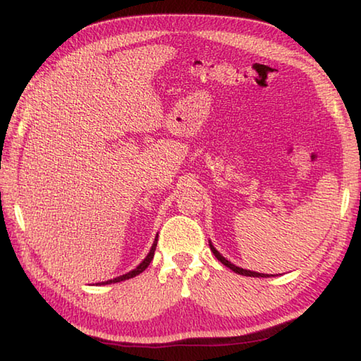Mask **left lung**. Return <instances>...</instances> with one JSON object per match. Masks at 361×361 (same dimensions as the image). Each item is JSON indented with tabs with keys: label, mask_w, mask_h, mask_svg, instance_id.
<instances>
[{
	"label": "left lung",
	"mask_w": 361,
	"mask_h": 361,
	"mask_svg": "<svg viewBox=\"0 0 361 361\" xmlns=\"http://www.w3.org/2000/svg\"><path fill=\"white\" fill-rule=\"evenodd\" d=\"M210 243V250L213 252V255L216 256V259L218 261H221L223 264L226 266V267H229L231 271H234L235 274H240V276H247V277H271L269 276V274H259V272H253V271H247V269H242V267H239V266H235V264H232L231 261H228L224 258V256L218 252V250L212 245V242H209Z\"/></svg>",
	"instance_id": "obj_1"
}]
</instances>
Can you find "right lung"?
Wrapping results in <instances>:
<instances>
[{"label":"right lung","instance_id":"1","mask_svg":"<svg viewBox=\"0 0 361 361\" xmlns=\"http://www.w3.org/2000/svg\"><path fill=\"white\" fill-rule=\"evenodd\" d=\"M156 245H157V239L154 240V243H152V247H151V250H149V253H148V256H146V258L140 262V264L133 269V271H130V272H127V274H124V276H119V277H116V279H113V280H106V282H102L100 285H108V283H118V282H122V280H129V279H132V277H135V276H138V274H142L146 267L149 266V262L152 261V256H154V250H156Z\"/></svg>","mask_w":361,"mask_h":361}]
</instances>
